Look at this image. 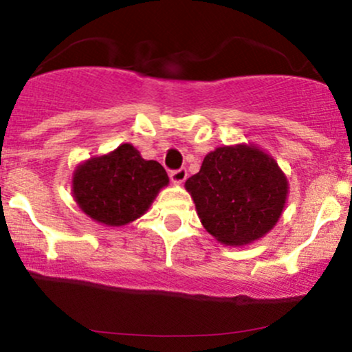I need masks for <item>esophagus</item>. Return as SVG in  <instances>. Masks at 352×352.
Instances as JSON below:
<instances>
[{"label": "esophagus", "instance_id": "34e87169", "mask_svg": "<svg viewBox=\"0 0 352 352\" xmlns=\"http://www.w3.org/2000/svg\"><path fill=\"white\" fill-rule=\"evenodd\" d=\"M169 177H171V181H173V183H175V184L184 183L186 177H188V169H186V168L173 169V171L169 173Z\"/></svg>", "mask_w": 352, "mask_h": 352}]
</instances>
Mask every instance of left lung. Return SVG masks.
Listing matches in <instances>:
<instances>
[{
	"label": "left lung",
	"instance_id": "left-lung-1",
	"mask_svg": "<svg viewBox=\"0 0 352 352\" xmlns=\"http://www.w3.org/2000/svg\"><path fill=\"white\" fill-rule=\"evenodd\" d=\"M197 215L223 245H246L274 227L287 196V179L271 156L248 145L220 146L186 181Z\"/></svg>",
	"mask_w": 352,
	"mask_h": 352
}]
</instances>
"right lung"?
<instances>
[{
	"label": "right lung",
	"mask_w": 352,
	"mask_h": 352,
	"mask_svg": "<svg viewBox=\"0 0 352 352\" xmlns=\"http://www.w3.org/2000/svg\"><path fill=\"white\" fill-rule=\"evenodd\" d=\"M168 181L162 164L146 162L124 143L112 153L81 164L73 177V194L91 219L119 227L145 214Z\"/></svg>",
	"instance_id": "right-lung-1"
}]
</instances>
